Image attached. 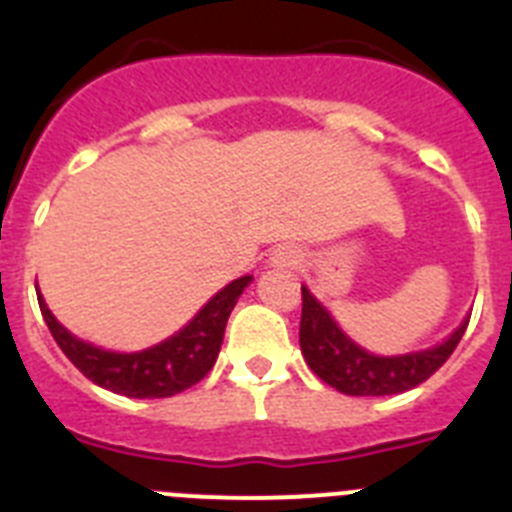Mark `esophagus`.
<instances>
[{
    "instance_id": "esophagus-1",
    "label": "esophagus",
    "mask_w": 512,
    "mask_h": 512,
    "mask_svg": "<svg viewBox=\"0 0 512 512\" xmlns=\"http://www.w3.org/2000/svg\"><path fill=\"white\" fill-rule=\"evenodd\" d=\"M271 264L279 266V269H292V266L300 264V251H297L295 246L284 243V246L271 251Z\"/></svg>"
}]
</instances>
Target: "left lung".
I'll use <instances>...</instances> for the list:
<instances>
[{"mask_svg": "<svg viewBox=\"0 0 512 512\" xmlns=\"http://www.w3.org/2000/svg\"><path fill=\"white\" fill-rule=\"evenodd\" d=\"M469 318L441 346L405 356H374L333 323L325 307L302 287L300 346L307 366L343 395L382 397L408 392L436 374L459 346Z\"/></svg>", "mask_w": 512, "mask_h": 512, "instance_id": "8db88e82", "label": "left lung"}]
</instances>
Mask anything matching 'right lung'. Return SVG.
Returning <instances> with one entry per match:
<instances>
[{"label": "right lung", "mask_w": 512, "mask_h": 512, "mask_svg": "<svg viewBox=\"0 0 512 512\" xmlns=\"http://www.w3.org/2000/svg\"><path fill=\"white\" fill-rule=\"evenodd\" d=\"M248 282L251 277L230 282L176 336L146 348V351H138V354H112V351H102L92 343L79 341L53 318L43 297H38V305L58 348L89 382L117 392V395L140 397V400L143 397H171L207 377L220 354L225 323Z\"/></svg>", "instance_id": "1"}]
</instances>
